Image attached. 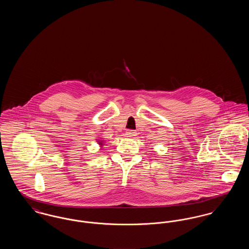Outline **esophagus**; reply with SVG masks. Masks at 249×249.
<instances>
[{
  "mask_svg": "<svg viewBox=\"0 0 249 249\" xmlns=\"http://www.w3.org/2000/svg\"><path fill=\"white\" fill-rule=\"evenodd\" d=\"M136 134H137V132L135 131V130H128L126 132H125V135H126V137H134V136H136Z\"/></svg>",
  "mask_w": 249,
  "mask_h": 249,
  "instance_id": "1",
  "label": "esophagus"
}]
</instances>
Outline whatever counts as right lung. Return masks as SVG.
<instances>
[{"label":"right lung","instance_id":"right-lung-1","mask_svg":"<svg viewBox=\"0 0 249 249\" xmlns=\"http://www.w3.org/2000/svg\"><path fill=\"white\" fill-rule=\"evenodd\" d=\"M99 143H100V144H102V142H99Z\"/></svg>","mask_w":249,"mask_h":249}]
</instances>
